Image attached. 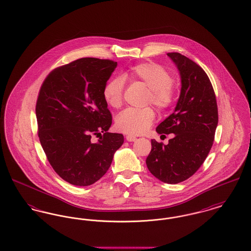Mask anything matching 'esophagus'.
I'll use <instances>...</instances> for the list:
<instances>
[{
	"label": "esophagus",
	"instance_id": "1",
	"mask_svg": "<svg viewBox=\"0 0 251 251\" xmlns=\"http://www.w3.org/2000/svg\"><path fill=\"white\" fill-rule=\"evenodd\" d=\"M126 139H127V141H129V142H132V141H135V140H136V137L133 136V135H127V136H126Z\"/></svg>",
	"mask_w": 251,
	"mask_h": 251
}]
</instances>
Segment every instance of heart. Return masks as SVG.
Returning <instances> with one entry per match:
<instances>
[{"label":"heart","mask_w":251,"mask_h":251,"mask_svg":"<svg viewBox=\"0 0 251 251\" xmlns=\"http://www.w3.org/2000/svg\"><path fill=\"white\" fill-rule=\"evenodd\" d=\"M133 82H139L150 88L146 104H153L159 111H167L173 106L177 90L173 77L167 70L153 62H146L133 66L129 72ZM125 79L117 76L108 81L103 88V97L108 105L120 108L123 102ZM155 120V113L151 107L143 109L128 108L116 119L119 131L128 134H142L148 131Z\"/></svg>","instance_id":"obj_1"}]
</instances>
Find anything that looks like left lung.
I'll list each match as a JSON object with an SVG mask.
<instances>
[{
	"instance_id": "1",
	"label": "left lung",
	"mask_w": 251,
	"mask_h": 251,
	"mask_svg": "<svg viewBox=\"0 0 251 251\" xmlns=\"http://www.w3.org/2000/svg\"><path fill=\"white\" fill-rule=\"evenodd\" d=\"M167 55L179 70L181 89L174 113L156 131L174 133V137L167 145L151 140L146 164L157 179L175 184L190 178L207 158L215 139L218 110L213 85L202 68L179 52Z\"/></svg>"
}]
</instances>
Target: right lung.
I'll use <instances>...</instances> for the list:
<instances>
[{"instance_id": "obj_1", "label": "right lung", "mask_w": 251, "mask_h": 251, "mask_svg": "<svg viewBox=\"0 0 251 251\" xmlns=\"http://www.w3.org/2000/svg\"><path fill=\"white\" fill-rule=\"evenodd\" d=\"M118 63L85 57L49 73L36 100L37 133L49 163L64 180L87 186L100 179L124 142L108 132L112 115L103 88ZM103 135L98 143L92 135Z\"/></svg>"}]
</instances>
